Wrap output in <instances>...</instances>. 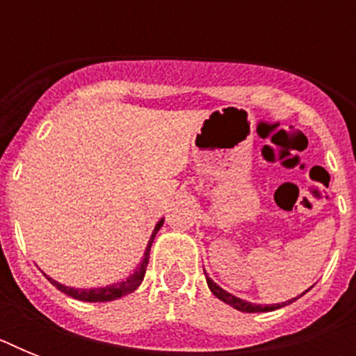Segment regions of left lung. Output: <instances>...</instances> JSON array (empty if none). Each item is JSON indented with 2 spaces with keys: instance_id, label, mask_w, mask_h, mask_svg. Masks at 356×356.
Returning <instances> with one entry per match:
<instances>
[{
  "instance_id": "8db88e82",
  "label": "left lung",
  "mask_w": 356,
  "mask_h": 356,
  "mask_svg": "<svg viewBox=\"0 0 356 356\" xmlns=\"http://www.w3.org/2000/svg\"><path fill=\"white\" fill-rule=\"evenodd\" d=\"M207 277V273H205ZM207 284H209V288H211V292L216 296L218 299H222L223 303H227L231 305L233 309L240 310V312H270V310H275V309H281V307H286V305L293 303L296 299H299L301 296H298V298H292V299H288V301H284V303H275V305H257V303H249V301H243V299L236 298V296H233V293H229L225 292L222 286H218L216 282L212 281L211 277H207ZM310 290V288H309Z\"/></svg>"
}]
</instances>
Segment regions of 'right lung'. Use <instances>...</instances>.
Wrapping results in <instances>:
<instances>
[{
	"instance_id": "1",
	"label": "right lung",
	"mask_w": 356,
	"mask_h": 356,
	"mask_svg": "<svg viewBox=\"0 0 356 356\" xmlns=\"http://www.w3.org/2000/svg\"><path fill=\"white\" fill-rule=\"evenodd\" d=\"M162 223H164V220H159V223H156L155 229H153V234H151L149 242H147V248H145L144 251V259H142L138 268L134 270L133 275H129L127 279H123V281L114 282V284H107V286H102V288H72V286H64V284L57 282L55 279H51V277H47V279H49V282H51L53 286L58 288L60 292H64L66 296H70V298L79 299V301L103 303V301H114V299L123 298V296L134 292V290L140 286V282L144 281L145 268H147V262H149L151 243H153V240H155L159 229L162 227Z\"/></svg>"
}]
</instances>
